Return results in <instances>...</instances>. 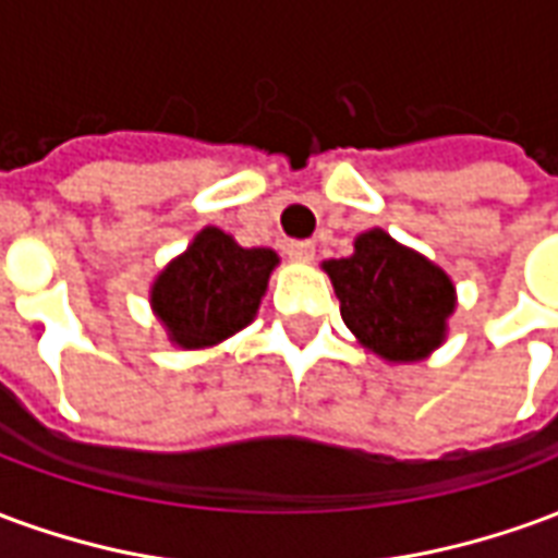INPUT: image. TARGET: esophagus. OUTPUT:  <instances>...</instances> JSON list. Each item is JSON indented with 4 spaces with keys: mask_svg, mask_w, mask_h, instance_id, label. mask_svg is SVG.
Here are the masks:
<instances>
[{
    "mask_svg": "<svg viewBox=\"0 0 558 558\" xmlns=\"http://www.w3.org/2000/svg\"><path fill=\"white\" fill-rule=\"evenodd\" d=\"M287 254H290V259H295V263H311L316 254L314 242H290L287 244Z\"/></svg>",
    "mask_w": 558,
    "mask_h": 558,
    "instance_id": "esophagus-1",
    "label": "esophagus"
}]
</instances>
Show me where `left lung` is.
Segmentation results:
<instances>
[{
    "instance_id": "obj_1",
    "label": "left lung",
    "mask_w": 558,
    "mask_h": 558,
    "mask_svg": "<svg viewBox=\"0 0 558 558\" xmlns=\"http://www.w3.org/2000/svg\"><path fill=\"white\" fill-rule=\"evenodd\" d=\"M340 299V316L364 350L395 364L427 359L448 331L457 292L442 268L398 244L386 230H367L355 251L323 263Z\"/></svg>"
}]
</instances>
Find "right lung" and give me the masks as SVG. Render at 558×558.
Here are the masks:
<instances>
[{
	"label": "right lung",
	"instance_id": "1",
	"mask_svg": "<svg viewBox=\"0 0 558 558\" xmlns=\"http://www.w3.org/2000/svg\"><path fill=\"white\" fill-rule=\"evenodd\" d=\"M278 263L271 247H242L206 227L155 278L148 302L175 347L206 350L254 323Z\"/></svg>",
	"mask_w": 558,
	"mask_h": 558
}]
</instances>
